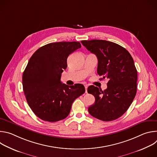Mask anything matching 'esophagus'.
<instances>
[{
    "label": "esophagus",
    "mask_w": 157,
    "mask_h": 157,
    "mask_svg": "<svg viewBox=\"0 0 157 157\" xmlns=\"http://www.w3.org/2000/svg\"><path fill=\"white\" fill-rule=\"evenodd\" d=\"M84 87H85V89H86V93H87V85H84Z\"/></svg>",
    "instance_id": "obj_1"
}]
</instances>
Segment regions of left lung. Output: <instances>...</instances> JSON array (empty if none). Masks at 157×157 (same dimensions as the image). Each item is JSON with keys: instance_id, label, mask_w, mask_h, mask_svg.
Here are the masks:
<instances>
[{"instance_id": "8db88e82", "label": "left lung", "mask_w": 157, "mask_h": 157, "mask_svg": "<svg viewBox=\"0 0 157 157\" xmlns=\"http://www.w3.org/2000/svg\"><path fill=\"white\" fill-rule=\"evenodd\" d=\"M81 42L96 55L101 79H108L104 91L93 85L87 87V93L95 97L89 113L103 121L116 120L125 113L136 95L137 71L133 59L125 48L113 42L102 40Z\"/></svg>"}]
</instances>
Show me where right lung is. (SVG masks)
<instances>
[{
  "label": "right lung",
  "instance_id": "1",
  "mask_svg": "<svg viewBox=\"0 0 157 157\" xmlns=\"http://www.w3.org/2000/svg\"><path fill=\"white\" fill-rule=\"evenodd\" d=\"M81 47L78 41L51 43L30 58L22 76L23 89L29 105L41 120L54 122L65 119L74 101L84 93L82 84L69 86L60 80L68 56Z\"/></svg>",
  "mask_w": 157,
  "mask_h": 157
}]
</instances>
